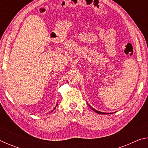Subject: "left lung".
<instances>
[{"label": "left lung", "mask_w": 148, "mask_h": 148, "mask_svg": "<svg viewBox=\"0 0 148 148\" xmlns=\"http://www.w3.org/2000/svg\"><path fill=\"white\" fill-rule=\"evenodd\" d=\"M92 110H94V111L95 112H97V114H106V113H104V112H99V111H97V110H95V109H93L92 108Z\"/></svg>", "instance_id": "left-lung-1"}]
</instances>
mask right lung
I'll return each mask as SVG.
<instances>
[{"mask_svg": "<svg viewBox=\"0 0 148 148\" xmlns=\"http://www.w3.org/2000/svg\"><path fill=\"white\" fill-rule=\"evenodd\" d=\"M55 108H54V110H55Z\"/></svg>", "mask_w": 148, "mask_h": 148, "instance_id": "right-lung-1", "label": "right lung"}]
</instances>
